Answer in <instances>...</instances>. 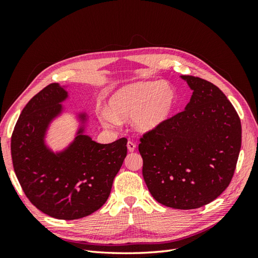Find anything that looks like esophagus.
I'll return each mask as SVG.
<instances>
[{
  "mask_svg": "<svg viewBox=\"0 0 258 258\" xmlns=\"http://www.w3.org/2000/svg\"><path fill=\"white\" fill-rule=\"evenodd\" d=\"M127 147H128V151L132 153V152H135V151H136V148H137V144H136L135 142L129 141V142L127 143Z\"/></svg>",
  "mask_w": 258,
  "mask_h": 258,
  "instance_id": "1",
  "label": "esophagus"
}]
</instances>
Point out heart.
I'll list each match as a JSON object with an SVG mask.
<instances>
[{
  "label": "heart",
  "mask_w": 258,
  "mask_h": 258,
  "mask_svg": "<svg viewBox=\"0 0 258 258\" xmlns=\"http://www.w3.org/2000/svg\"><path fill=\"white\" fill-rule=\"evenodd\" d=\"M176 103V91L168 83L140 82L121 88L112 96L110 108H102L100 120L114 128L118 119L132 117L134 126L141 132L152 131L165 122Z\"/></svg>",
  "instance_id": "heart-1"
}]
</instances>
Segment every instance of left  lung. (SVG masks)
<instances>
[{
    "instance_id": "1",
    "label": "left lung",
    "mask_w": 258,
    "mask_h": 258,
    "mask_svg": "<svg viewBox=\"0 0 258 258\" xmlns=\"http://www.w3.org/2000/svg\"><path fill=\"white\" fill-rule=\"evenodd\" d=\"M181 77L194 90L189 103L144 132L139 152L154 199L190 210L212 202L230 184L241 148V121L217 86L197 76Z\"/></svg>"
}]
</instances>
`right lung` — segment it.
Returning a JSON list of instances; mask_svg holds the SVG:
<instances>
[{"mask_svg": "<svg viewBox=\"0 0 258 258\" xmlns=\"http://www.w3.org/2000/svg\"><path fill=\"white\" fill-rule=\"evenodd\" d=\"M66 98L67 91L53 83L31 99L14 128L11 151L31 204L51 217L77 220L105 204L127 156V139L100 144L79 135L64 153L52 154L44 145V132Z\"/></svg>", "mask_w": 258, "mask_h": 258, "instance_id": "obj_1", "label": "right lung"}]
</instances>
